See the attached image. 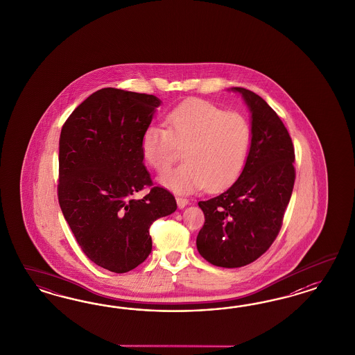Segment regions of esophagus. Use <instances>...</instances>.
Segmentation results:
<instances>
[{"label": "esophagus", "mask_w": 355, "mask_h": 355, "mask_svg": "<svg viewBox=\"0 0 355 355\" xmlns=\"http://www.w3.org/2000/svg\"><path fill=\"white\" fill-rule=\"evenodd\" d=\"M175 200H177V205H178L180 208H184L186 205H189V200L186 198H183V196H177Z\"/></svg>", "instance_id": "esophagus-1"}]
</instances>
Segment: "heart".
I'll use <instances>...</instances> for the list:
<instances>
[{
	"label": "heart",
	"instance_id": "b5f03b06",
	"mask_svg": "<svg viewBox=\"0 0 355 355\" xmlns=\"http://www.w3.org/2000/svg\"><path fill=\"white\" fill-rule=\"evenodd\" d=\"M165 125H148L140 150L146 162L159 173L166 172L184 150L186 162L160 178L174 193H190L205 187L221 191L243 172L251 128L242 114L193 98L169 110Z\"/></svg>",
	"mask_w": 355,
	"mask_h": 355
}]
</instances>
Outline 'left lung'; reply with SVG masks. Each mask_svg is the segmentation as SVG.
Listing matches in <instances>:
<instances>
[{"mask_svg": "<svg viewBox=\"0 0 355 355\" xmlns=\"http://www.w3.org/2000/svg\"><path fill=\"white\" fill-rule=\"evenodd\" d=\"M251 112L248 162L232 187L198 205L205 225L196 236L199 254L211 264L238 268L260 258L275 242L294 181V146L277 113L252 91L234 87Z\"/></svg>", "mask_w": 355, "mask_h": 355, "instance_id": "left-lung-1", "label": "left lung"}]
</instances>
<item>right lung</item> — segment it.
I'll return each mask as SVG.
<instances>
[{
	"instance_id": "add662e5",
	"label": "right lung",
	"mask_w": 355,
	"mask_h": 355,
	"mask_svg": "<svg viewBox=\"0 0 355 355\" xmlns=\"http://www.w3.org/2000/svg\"><path fill=\"white\" fill-rule=\"evenodd\" d=\"M160 103L153 95L107 87L87 97L61 130V211L88 259L114 273L148 258L152 223L177 209L171 191L152 186L140 150ZM146 187L150 191L138 200Z\"/></svg>"
}]
</instances>
